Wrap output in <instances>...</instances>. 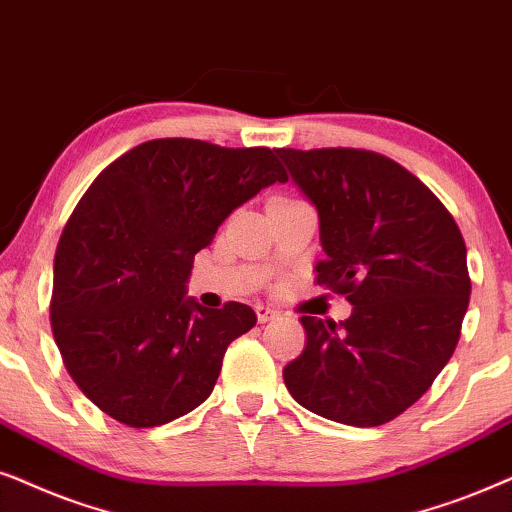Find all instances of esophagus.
Masks as SVG:
<instances>
[{"mask_svg":"<svg viewBox=\"0 0 512 512\" xmlns=\"http://www.w3.org/2000/svg\"><path fill=\"white\" fill-rule=\"evenodd\" d=\"M255 313H257V320H260V323H267V320L278 318V311L271 309V306H264V304H257Z\"/></svg>","mask_w":512,"mask_h":512,"instance_id":"34e87169","label":"esophagus"}]
</instances>
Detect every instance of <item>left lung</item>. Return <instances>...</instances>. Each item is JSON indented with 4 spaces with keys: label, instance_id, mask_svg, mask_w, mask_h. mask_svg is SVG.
<instances>
[{
    "label": "left lung",
    "instance_id": "left-lung-1",
    "mask_svg": "<svg viewBox=\"0 0 512 512\" xmlns=\"http://www.w3.org/2000/svg\"><path fill=\"white\" fill-rule=\"evenodd\" d=\"M320 217L316 283L346 297L342 323L302 316L285 365L292 398L346 426H381L452 358L470 299L466 243L438 196L370 149H276Z\"/></svg>",
    "mask_w": 512,
    "mask_h": 512
}]
</instances>
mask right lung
I'll return each mask as SVG.
<instances>
[{
  "label": "right lung",
  "instance_id": "add662e5",
  "mask_svg": "<svg viewBox=\"0 0 512 512\" xmlns=\"http://www.w3.org/2000/svg\"><path fill=\"white\" fill-rule=\"evenodd\" d=\"M288 182L269 147L161 138L95 177L53 262L51 327L95 407L131 428L168 424L213 393L227 346L257 323L248 304L185 297L194 255L231 210Z\"/></svg>",
  "mask_w": 512,
  "mask_h": 512
}]
</instances>
